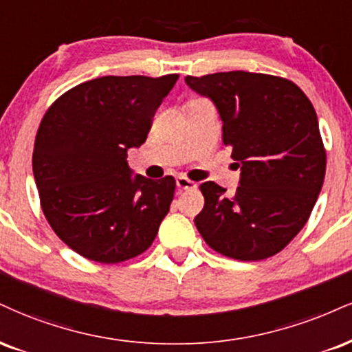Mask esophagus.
<instances>
[{
	"label": "esophagus",
	"instance_id": "obj_1",
	"mask_svg": "<svg viewBox=\"0 0 352 352\" xmlns=\"http://www.w3.org/2000/svg\"><path fill=\"white\" fill-rule=\"evenodd\" d=\"M175 184H177V188H179V192L197 188V184H195V182H192V180H188L187 177H177Z\"/></svg>",
	"mask_w": 352,
	"mask_h": 352
}]
</instances>
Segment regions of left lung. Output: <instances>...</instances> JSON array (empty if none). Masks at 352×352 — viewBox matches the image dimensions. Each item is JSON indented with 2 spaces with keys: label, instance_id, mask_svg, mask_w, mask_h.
Here are the masks:
<instances>
[{
  "label": "left lung",
  "instance_id": "1",
  "mask_svg": "<svg viewBox=\"0 0 352 352\" xmlns=\"http://www.w3.org/2000/svg\"><path fill=\"white\" fill-rule=\"evenodd\" d=\"M214 103L223 142L241 167L236 193L214 182L200 190L205 206L195 226L211 249L238 261L280 252L310 218L326 172L318 118L294 82L251 72L185 77Z\"/></svg>",
  "mask_w": 352,
  "mask_h": 352
}]
</instances>
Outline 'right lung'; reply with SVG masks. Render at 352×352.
<instances>
[{
	"label": "right lung",
	"mask_w": 352,
	"mask_h": 352,
	"mask_svg": "<svg viewBox=\"0 0 352 352\" xmlns=\"http://www.w3.org/2000/svg\"><path fill=\"white\" fill-rule=\"evenodd\" d=\"M179 75L101 77L52 103L37 129L32 172L55 234L87 259L118 264L151 248L175 179L133 175L128 149L146 142L152 118Z\"/></svg>",
	"instance_id": "obj_1"
}]
</instances>
